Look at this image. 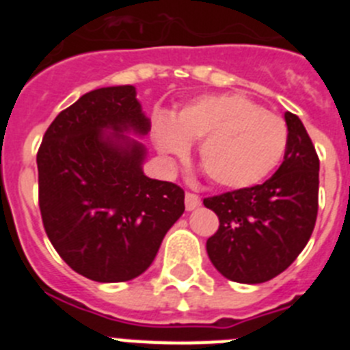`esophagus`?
Masks as SVG:
<instances>
[{
  "label": "esophagus",
  "mask_w": 350,
  "mask_h": 350,
  "mask_svg": "<svg viewBox=\"0 0 350 350\" xmlns=\"http://www.w3.org/2000/svg\"><path fill=\"white\" fill-rule=\"evenodd\" d=\"M202 205V200L200 196L194 193H185V208L187 210H194L196 206Z\"/></svg>",
  "instance_id": "esophagus-1"
}]
</instances>
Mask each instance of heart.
<instances>
[{
    "instance_id": "1",
    "label": "heart",
    "mask_w": 350,
    "mask_h": 350,
    "mask_svg": "<svg viewBox=\"0 0 350 350\" xmlns=\"http://www.w3.org/2000/svg\"><path fill=\"white\" fill-rule=\"evenodd\" d=\"M198 159L213 184L243 189L268 177L282 161L287 126L240 94L206 96L173 120L161 119L156 142L165 156H182L187 140H200Z\"/></svg>"
}]
</instances>
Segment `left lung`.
Returning <instances> with one entry per match:
<instances>
[{
  "label": "left lung",
  "instance_id": "1",
  "mask_svg": "<svg viewBox=\"0 0 350 350\" xmlns=\"http://www.w3.org/2000/svg\"><path fill=\"white\" fill-rule=\"evenodd\" d=\"M282 165L267 182L203 200L219 217L206 240L212 265L226 279L261 284L282 273L314 231L319 208V157L298 116L286 112Z\"/></svg>",
  "mask_w": 350,
  "mask_h": 350
}]
</instances>
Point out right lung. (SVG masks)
Instances as JSON below:
<instances>
[{"label":"right lung","instance_id":"add662e5","mask_svg":"<svg viewBox=\"0 0 350 350\" xmlns=\"http://www.w3.org/2000/svg\"><path fill=\"white\" fill-rule=\"evenodd\" d=\"M129 129H150L135 88L94 89L52 120L36 154L45 233L68 267L96 282L144 273L185 210L180 185L144 175L145 147L122 135Z\"/></svg>","mask_w":350,"mask_h":350}]
</instances>
